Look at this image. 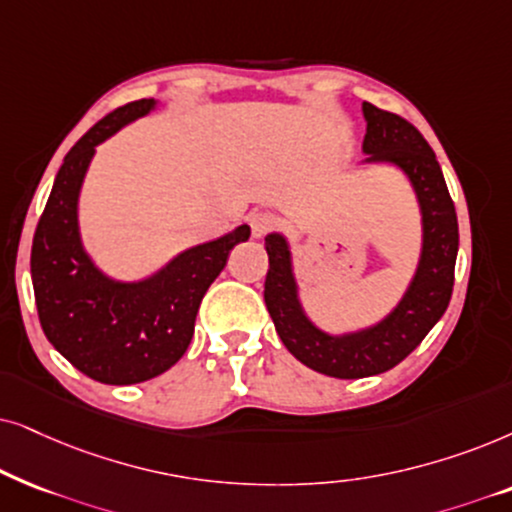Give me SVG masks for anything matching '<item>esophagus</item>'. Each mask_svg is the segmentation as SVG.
<instances>
[{"mask_svg":"<svg viewBox=\"0 0 512 512\" xmlns=\"http://www.w3.org/2000/svg\"><path fill=\"white\" fill-rule=\"evenodd\" d=\"M248 224H250V229H252V236L262 238V236H267L269 231L276 227V217L271 215V213H264V210H260V213H252L248 217Z\"/></svg>","mask_w":512,"mask_h":512,"instance_id":"esophagus-1","label":"esophagus"}]
</instances>
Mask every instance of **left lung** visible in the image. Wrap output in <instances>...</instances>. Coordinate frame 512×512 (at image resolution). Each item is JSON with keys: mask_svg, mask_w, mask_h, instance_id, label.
<instances>
[{"mask_svg": "<svg viewBox=\"0 0 512 512\" xmlns=\"http://www.w3.org/2000/svg\"><path fill=\"white\" fill-rule=\"evenodd\" d=\"M363 166H393L410 182L419 208L421 243L398 302L370 325L330 332L304 309L292 245L283 231L264 238L269 271L264 304L278 337L299 363L335 379H363L391 370L417 349L447 311L459 252V222L445 175L417 128L398 114L363 102Z\"/></svg>", "mask_w": 512, "mask_h": 512, "instance_id": "left-lung-1", "label": "left lung"}]
</instances>
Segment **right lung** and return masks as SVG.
Returning a JSON list of instances; mask_svg holds the SVG:
<instances>
[{
	"label": "right lung",
	"instance_id": "1",
	"mask_svg": "<svg viewBox=\"0 0 512 512\" xmlns=\"http://www.w3.org/2000/svg\"><path fill=\"white\" fill-rule=\"evenodd\" d=\"M159 107L142 98L100 119L63 159L32 241V285L39 323L60 356L100 384L154 379L185 356L210 283L234 245L248 241L241 224L215 241L177 252L145 278L107 274L86 250L79 199L95 149Z\"/></svg>",
	"mask_w": 512,
	"mask_h": 512
}]
</instances>
